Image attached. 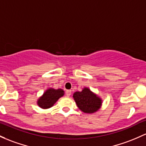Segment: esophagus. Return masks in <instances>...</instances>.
I'll return each mask as SVG.
<instances>
[{
    "instance_id": "1",
    "label": "esophagus",
    "mask_w": 146,
    "mask_h": 146,
    "mask_svg": "<svg viewBox=\"0 0 146 146\" xmlns=\"http://www.w3.org/2000/svg\"><path fill=\"white\" fill-rule=\"evenodd\" d=\"M66 95L67 97H69L71 95V91L70 90H66Z\"/></svg>"
}]
</instances>
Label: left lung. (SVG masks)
Masks as SVG:
<instances>
[{"label":"left lung","mask_w":146,"mask_h":146,"mask_svg":"<svg viewBox=\"0 0 146 146\" xmlns=\"http://www.w3.org/2000/svg\"><path fill=\"white\" fill-rule=\"evenodd\" d=\"M73 98L80 110L85 113H94L101 105V100L89 89L84 88L82 91L74 93Z\"/></svg>","instance_id":"8db88e82"}]
</instances>
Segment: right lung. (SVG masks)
<instances>
[{
	"instance_id": "1",
	"label": "right lung",
	"mask_w": 146,
	"mask_h": 146,
	"mask_svg": "<svg viewBox=\"0 0 146 146\" xmlns=\"http://www.w3.org/2000/svg\"><path fill=\"white\" fill-rule=\"evenodd\" d=\"M64 96V91L62 89H50L44 93L42 97L38 100V105L43 109L50 108L57 102V100Z\"/></svg>"
}]
</instances>
